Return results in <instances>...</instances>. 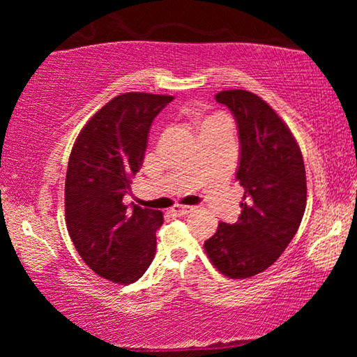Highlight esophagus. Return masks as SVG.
Instances as JSON below:
<instances>
[{
    "label": "esophagus",
    "mask_w": 357,
    "mask_h": 357,
    "mask_svg": "<svg viewBox=\"0 0 357 357\" xmlns=\"http://www.w3.org/2000/svg\"><path fill=\"white\" fill-rule=\"evenodd\" d=\"M192 209H193L192 206H173L170 211H172V214H173V215H178V217H181V215L189 214Z\"/></svg>",
    "instance_id": "1"
}]
</instances>
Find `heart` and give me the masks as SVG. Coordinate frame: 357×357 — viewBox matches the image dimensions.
<instances>
[{
    "label": "heart",
    "instance_id": "b5f03b06",
    "mask_svg": "<svg viewBox=\"0 0 357 357\" xmlns=\"http://www.w3.org/2000/svg\"><path fill=\"white\" fill-rule=\"evenodd\" d=\"M213 123H225V121H223V119H220V118H209V119H206V121H204L203 128H204V126H208V124H213Z\"/></svg>",
    "mask_w": 357,
    "mask_h": 357
}]
</instances>
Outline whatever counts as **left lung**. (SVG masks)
<instances>
[{"label":"left lung","instance_id":"left-lung-1","mask_svg":"<svg viewBox=\"0 0 357 357\" xmlns=\"http://www.w3.org/2000/svg\"><path fill=\"white\" fill-rule=\"evenodd\" d=\"M215 100L238 124L244 202L238 222H220L204 250L225 277L249 279L275 263L298 231L307 203L304 160L288 126L257 94L227 89Z\"/></svg>","mask_w":357,"mask_h":357}]
</instances>
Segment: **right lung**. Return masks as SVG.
<instances>
[{"mask_svg": "<svg viewBox=\"0 0 357 357\" xmlns=\"http://www.w3.org/2000/svg\"><path fill=\"white\" fill-rule=\"evenodd\" d=\"M174 98L126 93L88 121L75 140L66 173L69 236L96 274L128 285L146 273L155 255L160 211L130 209L123 198L142 168L154 118Z\"/></svg>", "mask_w": 357, "mask_h": 357, "instance_id": "obj_1", "label": "right lung"}]
</instances>
